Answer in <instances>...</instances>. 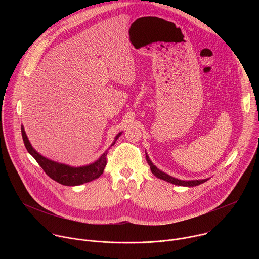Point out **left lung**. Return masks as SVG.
<instances>
[{
	"label": "left lung",
	"instance_id": "left-lung-1",
	"mask_svg": "<svg viewBox=\"0 0 259 259\" xmlns=\"http://www.w3.org/2000/svg\"><path fill=\"white\" fill-rule=\"evenodd\" d=\"M145 158H146V161H147V164L150 165L151 167V171L152 173L157 176L158 178L162 179V180H165L167 182H170L172 184H175V186H180V187H196V186H199V184L207 181L209 178H206V179H196V180H181V179H178V178H175L165 172H163L162 170H160L159 168H157V166H155L153 164V162L151 161L149 155H147L145 153Z\"/></svg>",
	"mask_w": 259,
	"mask_h": 259
}]
</instances>
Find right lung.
Segmentation results:
<instances>
[{
  "label": "right lung",
  "instance_id": "add662e5",
  "mask_svg": "<svg viewBox=\"0 0 259 259\" xmlns=\"http://www.w3.org/2000/svg\"><path fill=\"white\" fill-rule=\"evenodd\" d=\"M122 133L123 132H120L116 135L115 140L110 146H113L115 144V142ZM21 134L27 152L34 158L36 162H38V164L42 167V169L50 178H52L53 180L60 184H63V186L76 187L81 186L83 183L92 181L98 178L103 173V170L106 166L107 151H105L95 162L91 164L80 167H73L63 163L52 161L36 152L30 144L23 126H21Z\"/></svg>",
  "mask_w": 259,
  "mask_h": 259
}]
</instances>
